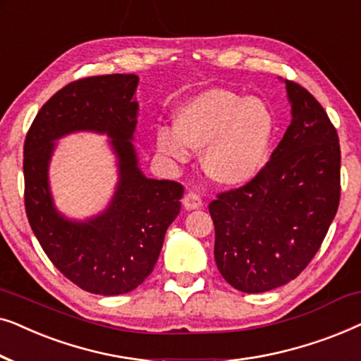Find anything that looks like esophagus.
Returning a JSON list of instances; mask_svg holds the SVG:
<instances>
[{"instance_id":"obj_1","label":"esophagus","mask_w":361,"mask_h":361,"mask_svg":"<svg viewBox=\"0 0 361 361\" xmlns=\"http://www.w3.org/2000/svg\"><path fill=\"white\" fill-rule=\"evenodd\" d=\"M184 207L187 210H195V209H200L202 207V199L200 195L197 194V192H189V194H185L184 197Z\"/></svg>"}]
</instances>
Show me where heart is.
<instances>
[{"instance_id": "heart-1", "label": "heart", "mask_w": 361, "mask_h": 361, "mask_svg": "<svg viewBox=\"0 0 361 361\" xmlns=\"http://www.w3.org/2000/svg\"><path fill=\"white\" fill-rule=\"evenodd\" d=\"M176 130L161 126V154L187 162L189 147L204 151V169L221 185H243L268 161L276 133L274 115L261 98L212 88L187 100L176 111Z\"/></svg>"}]
</instances>
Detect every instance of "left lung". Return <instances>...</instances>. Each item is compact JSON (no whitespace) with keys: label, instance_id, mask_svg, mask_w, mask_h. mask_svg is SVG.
I'll use <instances>...</instances> for the list:
<instances>
[{"label":"left lung","instance_id":"obj_1","mask_svg":"<svg viewBox=\"0 0 361 361\" xmlns=\"http://www.w3.org/2000/svg\"><path fill=\"white\" fill-rule=\"evenodd\" d=\"M293 121L259 174L216 194L215 263L241 293L298 278L317 253L340 204V145L310 92L286 80Z\"/></svg>","mask_w":361,"mask_h":361}]
</instances>
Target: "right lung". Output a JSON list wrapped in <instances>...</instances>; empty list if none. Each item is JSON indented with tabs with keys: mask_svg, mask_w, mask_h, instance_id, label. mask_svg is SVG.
I'll return each instance as SVG.
<instances>
[{
	"mask_svg": "<svg viewBox=\"0 0 361 361\" xmlns=\"http://www.w3.org/2000/svg\"><path fill=\"white\" fill-rule=\"evenodd\" d=\"M136 85L133 73L71 82L44 103L24 141V207L29 225L52 264L92 294L130 293L151 274L184 195L179 182L146 179L137 169L131 145ZM78 129L113 137L121 162V184L111 207L85 224L68 222L56 214L47 184L51 141Z\"/></svg>",
	"mask_w": 361,
	"mask_h": 361,
	"instance_id": "1",
	"label": "right lung"
}]
</instances>
